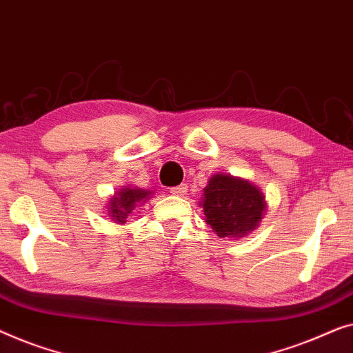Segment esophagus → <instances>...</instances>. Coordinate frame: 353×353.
<instances>
[{"label": "esophagus", "mask_w": 353, "mask_h": 353, "mask_svg": "<svg viewBox=\"0 0 353 353\" xmlns=\"http://www.w3.org/2000/svg\"><path fill=\"white\" fill-rule=\"evenodd\" d=\"M170 193H171V195H176V196H183L187 193V185H185V183H181V185L171 187Z\"/></svg>", "instance_id": "1"}]
</instances>
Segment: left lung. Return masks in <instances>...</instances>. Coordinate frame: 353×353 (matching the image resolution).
Here are the masks:
<instances>
[{"mask_svg": "<svg viewBox=\"0 0 353 353\" xmlns=\"http://www.w3.org/2000/svg\"><path fill=\"white\" fill-rule=\"evenodd\" d=\"M203 211L206 224L219 236H243L259 224L265 198L248 181L216 174L205 188Z\"/></svg>", "mask_w": 353, "mask_h": 353, "instance_id": "1", "label": "left lung"}]
</instances>
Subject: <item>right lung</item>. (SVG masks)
Instances as JSON below:
<instances>
[{
  "instance_id": "add662e5",
  "label": "right lung",
  "mask_w": 353,
  "mask_h": 353,
  "mask_svg": "<svg viewBox=\"0 0 353 353\" xmlns=\"http://www.w3.org/2000/svg\"><path fill=\"white\" fill-rule=\"evenodd\" d=\"M150 192L141 190V188H123L121 192H118L115 196L110 200V216L112 219L117 221V224H125V219L129 212L134 210V206L137 203H142L145 198H148Z\"/></svg>"
}]
</instances>
